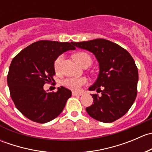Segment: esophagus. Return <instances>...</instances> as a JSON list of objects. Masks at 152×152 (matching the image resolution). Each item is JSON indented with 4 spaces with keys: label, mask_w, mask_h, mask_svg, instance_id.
Wrapping results in <instances>:
<instances>
[{
    "label": "esophagus",
    "mask_w": 152,
    "mask_h": 152,
    "mask_svg": "<svg viewBox=\"0 0 152 152\" xmlns=\"http://www.w3.org/2000/svg\"><path fill=\"white\" fill-rule=\"evenodd\" d=\"M72 94H73V96H81V95H82V92H75V91H73V93H72Z\"/></svg>",
    "instance_id": "34e87169"
}]
</instances>
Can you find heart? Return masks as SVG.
I'll use <instances>...</instances> for the list:
<instances>
[{
    "mask_svg": "<svg viewBox=\"0 0 152 152\" xmlns=\"http://www.w3.org/2000/svg\"><path fill=\"white\" fill-rule=\"evenodd\" d=\"M73 58L76 60V62H78L81 65H82V64L86 62L87 59L91 60L90 56L85 52H78V53H75L73 55ZM63 59V55H61L55 61L54 68L56 71H59L61 69ZM86 82H87V79H85V78H72V79H67L66 80L64 81L63 85L65 87L71 89V90H79L81 88V87L85 85Z\"/></svg>",
    "mask_w": 152,
    "mask_h": 152,
    "instance_id": "b5f03b06",
    "label": "heart"
}]
</instances>
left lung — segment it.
I'll return each instance as SVG.
<instances>
[{
  "label": "left lung",
  "instance_id": "obj_1",
  "mask_svg": "<svg viewBox=\"0 0 152 152\" xmlns=\"http://www.w3.org/2000/svg\"><path fill=\"white\" fill-rule=\"evenodd\" d=\"M73 45L93 53L99 62V75L89 90H99L102 95H91L93 103L86 108L87 113L104 123H111L121 118L137 96L138 72L130 53L118 44L104 39L73 42Z\"/></svg>",
  "mask_w": 152,
  "mask_h": 152
}]
</instances>
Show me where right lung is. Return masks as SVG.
<instances>
[{
    "mask_svg": "<svg viewBox=\"0 0 152 152\" xmlns=\"http://www.w3.org/2000/svg\"><path fill=\"white\" fill-rule=\"evenodd\" d=\"M75 49L73 42L40 40L12 59L7 84L17 109L27 118L45 124L62 113L71 91L61 86L56 93H48L43 85L53 80L56 59L64 52Z\"/></svg>",
    "mask_w": 152,
    "mask_h": 152,
    "instance_id": "add662e5",
    "label": "right lung"
}]
</instances>
